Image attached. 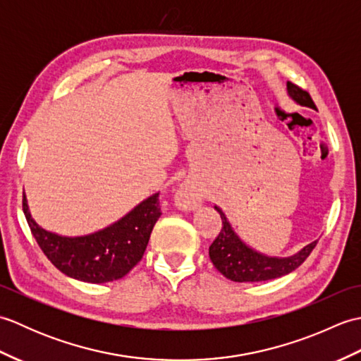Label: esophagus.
I'll return each instance as SVG.
<instances>
[{"label": "esophagus", "mask_w": 361, "mask_h": 361, "mask_svg": "<svg viewBox=\"0 0 361 361\" xmlns=\"http://www.w3.org/2000/svg\"><path fill=\"white\" fill-rule=\"evenodd\" d=\"M176 198H178V202L183 203L185 206H194L195 204V194L189 186H181L180 190H178V194H176Z\"/></svg>", "instance_id": "1"}]
</instances>
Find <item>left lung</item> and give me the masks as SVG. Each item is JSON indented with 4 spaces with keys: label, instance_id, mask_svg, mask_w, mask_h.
Wrapping results in <instances>:
<instances>
[{
    "label": "left lung",
    "instance_id": "1",
    "mask_svg": "<svg viewBox=\"0 0 361 361\" xmlns=\"http://www.w3.org/2000/svg\"><path fill=\"white\" fill-rule=\"evenodd\" d=\"M287 90L290 97L298 104L315 109V102L312 101L307 91L299 88L291 82H287ZM217 212L221 217V229L216 240L209 247V257L214 267L234 282H260L270 281L286 276L301 265L305 259L310 256L313 248L317 247V242L309 243L295 256L290 257H268L265 255L251 250L247 247L239 235L234 233V229L229 225L225 214L216 206Z\"/></svg>",
    "mask_w": 361,
    "mask_h": 361
}]
</instances>
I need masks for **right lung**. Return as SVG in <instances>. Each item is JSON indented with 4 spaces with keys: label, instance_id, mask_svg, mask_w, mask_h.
<instances>
[{
    "label": "right lung",
    "instance_id": "add662e5",
    "mask_svg": "<svg viewBox=\"0 0 361 361\" xmlns=\"http://www.w3.org/2000/svg\"><path fill=\"white\" fill-rule=\"evenodd\" d=\"M23 212L38 247L54 267L78 281L104 283L124 278L142 259L161 208L159 194H153L116 224L82 237H63L38 226L25 195Z\"/></svg>",
    "mask_w": 361,
    "mask_h": 361
}]
</instances>
